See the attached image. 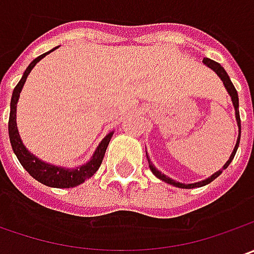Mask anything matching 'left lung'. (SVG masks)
Here are the masks:
<instances>
[{
    "label": "left lung",
    "mask_w": 254,
    "mask_h": 254,
    "mask_svg": "<svg viewBox=\"0 0 254 254\" xmlns=\"http://www.w3.org/2000/svg\"><path fill=\"white\" fill-rule=\"evenodd\" d=\"M202 64H205V66H208L209 69H212L215 73L218 74L220 77V80L223 82V86H225V89L228 90L229 93L230 99H232V103H233V107H235V116H236V123H238V127H239V135H238V140H236V144H235V148H233V151L230 154L229 160L225 162V165L220 168L219 171H216L215 174H212L210 177H208L206 180H202L199 182H193V184H182V182H178V181L172 180L170 177H167L165 174H162L161 171H158L154 165H152V162L150 161V157L147 155V160H148V167H150V170L151 172L158 178V180L164 181V182H167V184H170V185H174V187H177V188H184V190H190V188H199V187H205V185H208L210 184L213 180H216L218 177H219L220 174L223 172V170H226L228 167H229V164L232 162V160L235 158V154L238 151V147H239V141H240V116H239V97H238V92H236V89H235V86L232 83V80H230V77L226 73V70L220 66L218 62H215V61H212L209 58H205L203 61H202Z\"/></svg>",
    "instance_id": "obj_1"
}]
</instances>
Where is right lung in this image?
<instances>
[{"label":"right lung","instance_id":"obj_1","mask_svg":"<svg viewBox=\"0 0 254 254\" xmlns=\"http://www.w3.org/2000/svg\"><path fill=\"white\" fill-rule=\"evenodd\" d=\"M55 49H58V46L51 49L49 52L42 54L41 56H38L36 59H34L29 64V66L26 67L21 80L15 86L12 97H11V112H9V122H8V132H9L11 147L14 150L18 161L21 162V165L29 172V175L32 178H35L38 182L44 184L46 187H52V188H73V187L83 184L84 181L93 177L96 174V171L99 170V167L102 165L106 148H107L109 142L112 140L114 131L109 132L102 141L99 142L97 148L93 152L92 158L86 164L79 165L76 168H66V167H61V165H55V164H51V162H46L44 160H41V158H38L36 155H34L24 145V142L21 140V135H19V131H18V127H16V104H18V100H19V94L22 92V87H24L25 82H26V77L35 67V64H38L41 59H44L46 55L54 52Z\"/></svg>","mask_w":254,"mask_h":254}]
</instances>
